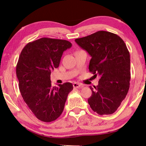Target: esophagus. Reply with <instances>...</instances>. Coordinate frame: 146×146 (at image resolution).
<instances>
[{
	"label": "esophagus",
	"instance_id": "obj_1",
	"mask_svg": "<svg viewBox=\"0 0 146 146\" xmlns=\"http://www.w3.org/2000/svg\"><path fill=\"white\" fill-rule=\"evenodd\" d=\"M73 86L74 88H79L82 87V84L78 82H74L73 84Z\"/></svg>",
	"mask_w": 146,
	"mask_h": 146
}]
</instances>
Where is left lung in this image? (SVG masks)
<instances>
[{"label":"left lung","instance_id":"8db88e82","mask_svg":"<svg viewBox=\"0 0 146 146\" xmlns=\"http://www.w3.org/2000/svg\"><path fill=\"white\" fill-rule=\"evenodd\" d=\"M75 41L91 56L89 71L100 78L97 86H90V106L99 115L114 113L129 88L130 56L126 45L119 36L103 31Z\"/></svg>","mask_w":146,"mask_h":146}]
</instances>
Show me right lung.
<instances>
[{
	"label": "right lung",
	"mask_w": 146,
	"mask_h": 146,
	"mask_svg": "<svg viewBox=\"0 0 146 146\" xmlns=\"http://www.w3.org/2000/svg\"><path fill=\"white\" fill-rule=\"evenodd\" d=\"M72 46L66 40L41 38L24 47L17 64V76L24 101L40 121H54L62 113L70 82L52 87L51 72L59 66L64 51Z\"/></svg>",
	"instance_id": "obj_1"
}]
</instances>
